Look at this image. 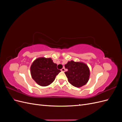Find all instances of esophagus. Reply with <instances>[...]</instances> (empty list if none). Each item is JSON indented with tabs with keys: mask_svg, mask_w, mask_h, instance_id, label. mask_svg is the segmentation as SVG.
<instances>
[{
	"mask_svg": "<svg viewBox=\"0 0 122 122\" xmlns=\"http://www.w3.org/2000/svg\"><path fill=\"white\" fill-rule=\"evenodd\" d=\"M61 71H62V72H65V69L64 68L61 69Z\"/></svg>",
	"mask_w": 122,
	"mask_h": 122,
	"instance_id": "1",
	"label": "esophagus"
}]
</instances>
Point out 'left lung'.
I'll use <instances>...</instances> for the list:
<instances>
[{"mask_svg":"<svg viewBox=\"0 0 122 122\" xmlns=\"http://www.w3.org/2000/svg\"><path fill=\"white\" fill-rule=\"evenodd\" d=\"M65 68L68 69L65 72L68 81L72 86L77 87H81L86 84L89 79L90 72L88 66L82 62L68 61Z\"/></svg>","mask_w":122,"mask_h":122,"instance_id":"left-lung-1","label":"left lung"}]
</instances>
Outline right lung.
I'll use <instances>...</instances> for the list:
<instances>
[{
  "mask_svg": "<svg viewBox=\"0 0 122 122\" xmlns=\"http://www.w3.org/2000/svg\"><path fill=\"white\" fill-rule=\"evenodd\" d=\"M61 72L51 58L40 57L32 62L30 73L32 79L42 86H49Z\"/></svg>",
  "mask_w": 122,
  "mask_h": 122,
  "instance_id": "add662e5",
  "label": "right lung"
}]
</instances>
